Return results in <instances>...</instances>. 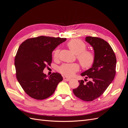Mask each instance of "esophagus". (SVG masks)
<instances>
[{"label": "esophagus", "instance_id": "obj_1", "mask_svg": "<svg viewBox=\"0 0 128 128\" xmlns=\"http://www.w3.org/2000/svg\"><path fill=\"white\" fill-rule=\"evenodd\" d=\"M63 78H64V80H67V81H68L70 80V78H68V77H66V76H64L63 77Z\"/></svg>", "mask_w": 128, "mask_h": 128}]
</instances>
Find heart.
I'll use <instances>...</instances> for the list:
<instances>
[{"label": "heart", "mask_w": 128, "mask_h": 128, "mask_svg": "<svg viewBox=\"0 0 128 128\" xmlns=\"http://www.w3.org/2000/svg\"><path fill=\"white\" fill-rule=\"evenodd\" d=\"M68 48L76 54L77 59L78 60L82 67L84 69L90 68L94 64L96 60L94 53L90 50H87L86 45L80 40L74 39L69 41L67 44ZM59 49L56 48L53 52V56L54 60L59 58ZM80 65L76 63L64 64L61 65L59 70L62 74L67 76H72L78 71Z\"/></svg>", "instance_id": "b5f03b06"}]
</instances>
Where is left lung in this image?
<instances>
[{
    "mask_svg": "<svg viewBox=\"0 0 128 128\" xmlns=\"http://www.w3.org/2000/svg\"><path fill=\"white\" fill-rule=\"evenodd\" d=\"M86 40L94 49L95 62L91 68L81 74L86 79L78 80L80 86L72 91L83 101L92 102L100 97L113 80L116 58L110 45L102 38L88 36Z\"/></svg>",
    "mask_w": 128,
    "mask_h": 128,
    "instance_id": "left-lung-1",
    "label": "left lung"
}]
</instances>
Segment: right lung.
<instances>
[{
    "instance_id": "right-lung-1",
    "label": "right lung",
    "mask_w": 128,
    "mask_h": 128,
    "mask_svg": "<svg viewBox=\"0 0 128 128\" xmlns=\"http://www.w3.org/2000/svg\"><path fill=\"white\" fill-rule=\"evenodd\" d=\"M66 38L41 36L28 38L19 46L15 57L16 77L31 98L43 100L54 92L62 77L58 72L50 76L43 70L52 62V52Z\"/></svg>"
}]
</instances>
